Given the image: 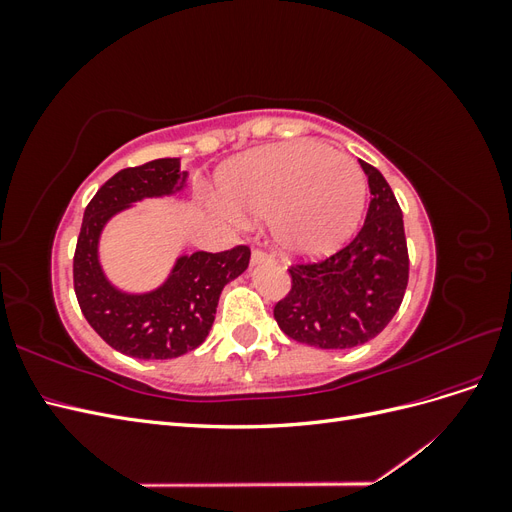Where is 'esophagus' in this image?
Listing matches in <instances>:
<instances>
[{"label": "esophagus", "instance_id": "obj_1", "mask_svg": "<svg viewBox=\"0 0 512 512\" xmlns=\"http://www.w3.org/2000/svg\"><path fill=\"white\" fill-rule=\"evenodd\" d=\"M265 262H271V256L267 252H262V250H254L252 252V267L265 265Z\"/></svg>", "mask_w": 512, "mask_h": 512}]
</instances>
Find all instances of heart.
Here are the masks:
<instances>
[{
    "mask_svg": "<svg viewBox=\"0 0 512 512\" xmlns=\"http://www.w3.org/2000/svg\"><path fill=\"white\" fill-rule=\"evenodd\" d=\"M220 190L232 213L269 220L282 252L320 256L359 224L367 183L361 166L344 153L316 141H290L228 164Z\"/></svg>",
    "mask_w": 512,
    "mask_h": 512,
    "instance_id": "1",
    "label": "heart"
}]
</instances>
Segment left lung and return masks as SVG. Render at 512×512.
Wrapping results in <instances>:
<instances>
[{
  "label": "left lung",
  "instance_id": "8db88e82",
  "mask_svg": "<svg viewBox=\"0 0 512 512\" xmlns=\"http://www.w3.org/2000/svg\"><path fill=\"white\" fill-rule=\"evenodd\" d=\"M359 162L374 196L359 235L329 258L292 265V288L273 309L288 337L314 348L367 344L393 320L408 286L404 215L380 170Z\"/></svg>",
  "mask_w": 512,
  "mask_h": 512
}]
</instances>
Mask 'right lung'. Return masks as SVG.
Wrapping results in <instances>:
<instances>
[{
	"mask_svg": "<svg viewBox=\"0 0 512 512\" xmlns=\"http://www.w3.org/2000/svg\"><path fill=\"white\" fill-rule=\"evenodd\" d=\"M188 173L179 158L123 168L85 209L74 252V292L81 312L104 342L145 361L177 359L205 342L224 286L250 265V247L179 256L166 280L149 292H126L108 282L100 265V237L108 220L145 198L173 196Z\"/></svg>",
	"mask_w": 512,
	"mask_h": 512,
	"instance_id": "obj_1",
	"label": "right lung"
}]
</instances>
